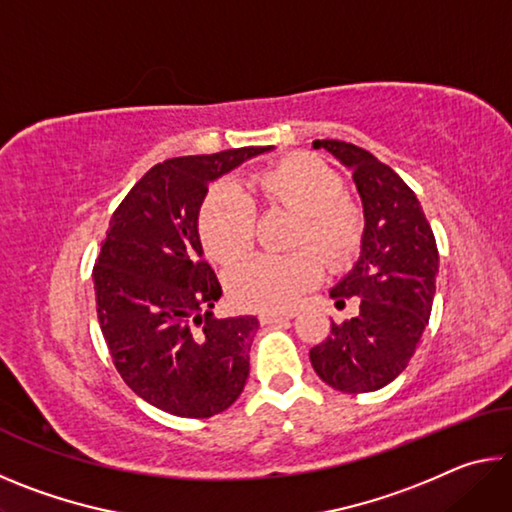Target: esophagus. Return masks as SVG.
Wrapping results in <instances>:
<instances>
[{
  "instance_id": "esophagus-1",
  "label": "esophagus",
  "mask_w": 512,
  "mask_h": 512,
  "mask_svg": "<svg viewBox=\"0 0 512 512\" xmlns=\"http://www.w3.org/2000/svg\"><path fill=\"white\" fill-rule=\"evenodd\" d=\"M287 318H293V311H287V314H273V311H266V314H259V323L273 325V323H280V320H287Z\"/></svg>"
}]
</instances>
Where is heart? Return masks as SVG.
<instances>
[{
  "instance_id": "obj_1",
  "label": "heart",
  "mask_w": 512,
  "mask_h": 512,
  "mask_svg": "<svg viewBox=\"0 0 512 512\" xmlns=\"http://www.w3.org/2000/svg\"><path fill=\"white\" fill-rule=\"evenodd\" d=\"M250 189L268 210L298 216L289 255H257L230 277V298L244 309L282 311L318 282L329 268L348 266L366 237V216L345 194L343 176L311 153H289L250 176ZM253 203L230 185H214L198 210V235L205 253L219 264H235L255 239ZM314 245L319 252L307 249Z\"/></svg>"
}]
</instances>
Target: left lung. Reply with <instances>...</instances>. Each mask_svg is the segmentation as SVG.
<instances>
[{
	"instance_id": "8db88e82",
	"label": "left lung",
	"mask_w": 512,
	"mask_h": 512,
	"mask_svg": "<svg viewBox=\"0 0 512 512\" xmlns=\"http://www.w3.org/2000/svg\"><path fill=\"white\" fill-rule=\"evenodd\" d=\"M352 178L366 212L361 257L332 289L334 300L359 298V314L332 323L309 350L316 375L341 393L379 391L409 366L436 293L438 248L413 189L370 151L341 140H316Z\"/></svg>"
}]
</instances>
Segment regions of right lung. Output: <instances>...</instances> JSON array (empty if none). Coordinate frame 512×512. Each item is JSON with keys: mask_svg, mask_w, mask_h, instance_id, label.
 I'll return each mask as SVG.
<instances>
[{"mask_svg": "<svg viewBox=\"0 0 512 512\" xmlns=\"http://www.w3.org/2000/svg\"><path fill=\"white\" fill-rule=\"evenodd\" d=\"M271 146L155 164L110 216L94 262L97 316L135 395L178 418H212L248 379L257 318H214L221 284L203 259L198 207L210 180Z\"/></svg>", "mask_w": 512, "mask_h": 512, "instance_id": "obj_1", "label": "right lung"}]
</instances>
